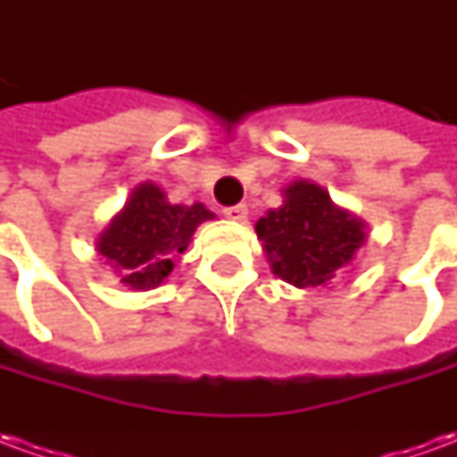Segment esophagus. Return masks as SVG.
<instances>
[{
	"mask_svg": "<svg viewBox=\"0 0 457 457\" xmlns=\"http://www.w3.org/2000/svg\"><path fill=\"white\" fill-rule=\"evenodd\" d=\"M222 212H225V218L237 220L239 222V220L247 218V205H245V203H239V205H229V208H225Z\"/></svg>",
	"mask_w": 457,
	"mask_h": 457,
	"instance_id": "obj_1",
	"label": "esophagus"
}]
</instances>
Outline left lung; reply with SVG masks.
<instances>
[{"instance_id":"left-lung-1","label":"left lung","mask_w":457,"mask_h":457,"mask_svg":"<svg viewBox=\"0 0 457 457\" xmlns=\"http://www.w3.org/2000/svg\"><path fill=\"white\" fill-rule=\"evenodd\" d=\"M284 195V205L257 222L271 271L298 288L326 287L362 247L364 222L311 180L291 183Z\"/></svg>"}]
</instances>
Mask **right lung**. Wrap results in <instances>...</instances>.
I'll use <instances>...</instances> for the list:
<instances>
[{
	"label": "right lung",
	"mask_w": 457,
	"mask_h": 457,
	"mask_svg": "<svg viewBox=\"0 0 457 457\" xmlns=\"http://www.w3.org/2000/svg\"><path fill=\"white\" fill-rule=\"evenodd\" d=\"M215 215L205 205H170L154 183H141L97 239V252L131 288H154L188 249L200 222Z\"/></svg>",
	"instance_id": "1"
}]
</instances>
